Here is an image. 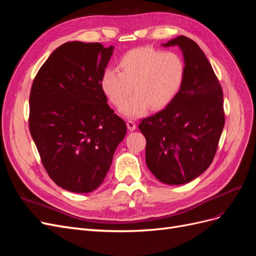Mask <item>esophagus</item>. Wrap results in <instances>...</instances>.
Wrapping results in <instances>:
<instances>
[{
	"mask_svg": "<svg viewBox=\"0 0 256 256\" xmlns=\"http://www.w3.org/2000/svg\"><path fill=\"white\" fill-rule=\"evenodd\" d=\"M127 127H128V129H129L130 131H134V130H136V124L134 120H128V122H127Z\"/></svg>",
	"mask_w": 256,
	"mask_h": 256,
	"instance_id": "1",
	"label": "esophagus"
}]
</instances>
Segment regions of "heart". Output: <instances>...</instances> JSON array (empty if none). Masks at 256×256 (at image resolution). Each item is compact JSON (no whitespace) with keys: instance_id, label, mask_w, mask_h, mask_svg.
Segmentation results:
<instances>
[{"instance_id":"obj_1","label":"heart","mask_w":256,"mask_h":256,"mask_svg":"<svg viewBox=\"0 0 256 256\" xmlns=\"http://www.w3.org/2000/svg\"><path fill=\"white\" fill-rule=\"evenodd\" d=\"M118 70L106 69L102 88L115 106H122L131 91L135 95L122 106L129 118L145 113L147 108L162 109L180 92L184 79V63L174 51L136 48L126 52L118 60Z\"/></svg>"}]
</instances>
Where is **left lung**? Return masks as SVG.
Returning a JSON list of instances; mask_svg holds the SVG:
<instances>
[{
    "mask_svg": "<svg viewBox=\"0 0 256 256\" xmlns=\"http://www.w3.org/2000/svg\"><path fill=\"white\" fill-rule=\"evenodd\" d=\"M180 46L184 79L166 109L141 120L146 138L145 160L158 180L189 182L205 172L218 150L226 122L221 84L198 44L178 36L164 44Z\"/></svg>",
    "mask_w": 256,
    "mask_h": 256,
    "instance_id": "obj_1",
    "label": "left lung"
}]
</instances>
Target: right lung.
<instances>
[{"instance_id":"add662e5","label":"right lung","mask_w":256,"mask_h":256,"mask_svg":"<svg viewBox=\"0 0 256 256\" xmlns=\"http://www.w3.org/2000/svg\"><path fill=\"white\" fill-rule=\"evenodd\" d=\"M112 52L99 42H66L51 53L30 88V136L49 177L68 191L97 189L127 132L100 84Z\"/></svg>"}]
</instances>
